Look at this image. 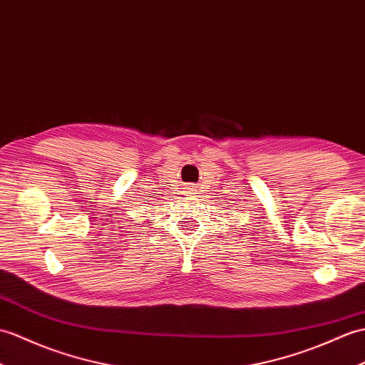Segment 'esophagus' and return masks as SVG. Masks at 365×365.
Wrapping results in <instances>:
<instances>
[{
	"label": "esophagus",
	"mask_w": 365,
	"mask_h": 365,
	"mask_svg": "<svg viewBox=\"0 0 365 365\" xmlns=\"http://www.w3.org/2000/svg\"><path fill=\"white\" fill-rule=\"evenodd\" d=\"M194 191H196V186H192V185H188V186H186V188H185V192H186V194H192Z\"/></svg>",
	"instance_id": "1"
}]
</instances>
